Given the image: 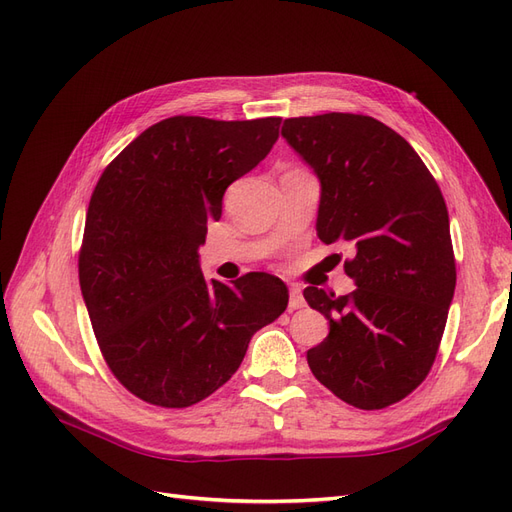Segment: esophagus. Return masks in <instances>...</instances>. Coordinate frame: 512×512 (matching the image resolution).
Returning <instances> with one entry per match:
<instances>
[{
    "mask_svg": "<svg viewBox=\"0 0 512 512\" xmlns=\"http://www.w3.org/2000/svg\"><path fill=\"white\" fill-rule=\"evenodd\" d=\"M305 305L303 292L299 286H290V309H301Z\"/></svg>",
    "mask_w": 512,
    "mask_h": 512,
    "instance_id": "34e87169",
    "label": "esophagus"
}]
</instances>
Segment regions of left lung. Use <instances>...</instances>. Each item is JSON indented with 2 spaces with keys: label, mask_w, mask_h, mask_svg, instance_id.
Here are the masks:
<instances>
[{
  "label": "left lung",
  "mask_w": 512,
  "mask_h": 512,
  "mask_svg": "<svg viewBox=\"0 0 512 512\" xmlns=\"http://www.w3.org/2000/svg\"><path fill=\"white\" fill-rule=\"evenodd\" d=\"M282 136L318 175V237L350 247L356 284L344 297L303 290L331 327L307 350L309 369L354 408H389L427 378L453 301L444 196L406 138L374 117H292Z\"/></svg>",
  "instance_id": "8db88e82"
}]
</instances>
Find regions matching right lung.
Segmentation results:
<instances>
[{"label": "right lung", "mask_w": 512, "mask_h": 512, "mask_svg": "<svg viewBox=\"0 0 512 512\" xmlns=\"http://www.w3.org/2000/svg\"><path fill=\"white\" fill-rule=\"evenodd\" d=\"M282 117L153 123L104 168L91 194L79 282L100 352L126 389L190 408L239 369L256 331L284 314L269 273L207 284L198 247L228 185L267 158Z\"/></svg>", "instance_id": "add662e5"}]
</instances>
